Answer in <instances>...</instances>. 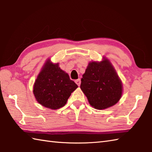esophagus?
Returning <instances> with one entry per match:
<instances>
[{"mask_svg":"<svg viewBox=\"0 0 152 152\" xmlns=\"http://www.w3.org/2000/svg\"><path fill=\"white\" fill-rule=\"evenodd\" d=\"M75 82H76V83L77 85H78V86H80V83H81V80H80V79H78V80H76Z\"/></svg>","mask_w":152,"mask_h":152,"instance_id":"obj_1","label":"esophagus"}]
</instances>
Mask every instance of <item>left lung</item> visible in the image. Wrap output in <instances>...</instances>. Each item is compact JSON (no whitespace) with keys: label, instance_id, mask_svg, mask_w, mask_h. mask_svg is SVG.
Masks as SVG:
<instances>
[{"label":"left lung","instance_id":"8db88e82","mask_svg":"<svg viewBox=\"0 0 152 152\" xmlns=\"http://www.w3.org/2000/svg\"><path fill=\"white\" fill-rule=\"evenodd\" d=\"M81 81L80 88L96 109L110 107L121 98V82L107 59L89 63Z\"/></svg>","mask_w":152,"mask_h":152}]
</instances>
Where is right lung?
Listing matches in <instances>:
<instances>
[{
	"instance_id": "obj_1",
	"label": "right lung",
	"mask_w": 152,
	"mask_h": 152,
	"mask_svg": "<svg viewBox=\"0 0 152 152\" xmlns=\"http://www.w3.org/2000/svg\"><path fill=\"white\" fill-rule=\"evenodd\" d=\"M78 86L69 74L48 60L34 83L33 93L37 101L45 107L56 110L64 106Z\"/></svg>"
}]
</instances>
